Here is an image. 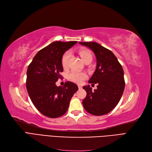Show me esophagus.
<instances>
[{"label":"esophagus","instance_id":"obj_1","mask_svg":"<svg viewBox=\"0 0 152 152\" xmlns=\"http://www.w3.org/2000/svg\"><path fill=\"white\" fill-rule=\"evenodd\" d=\"M78 87H79V89H81L82 88V86H80V85H78Z\"/></svg>","mask_w":152,"mask_h":152}]
</instances>
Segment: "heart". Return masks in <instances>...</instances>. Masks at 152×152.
Segmentation results:
<instances>
[{
	"instance_id": "1",
	"label": "heart",
	"mask_w": 152,
	"mask_h": 152,
	"mask_svg": "<svg viewBox=\"0 0 152 152\" xmlns=\"http://www.w3.org/2000/svg\"><path fill=\"white\" fill-rule=\"evenodd\" d=\"M79 54L80 56L81 57L82 61L86 63L87 61H92L93 56H92V54L89 50L87 49H80L79 51ZM70 57V53L69 51H66L64 53L61 58V65L64 68H66L68 65V61L69 58ZM68 79L72 81L76 82L78 84H80L83 82L86 78L87 75L86 73L81 72L76 70H72L68 73L67 75Z\"/></svg>"
}]
</instances>
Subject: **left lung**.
I'll return each mask as SVG.
<instances>
[{"label":"left lung","instance_id":"1","mask_svg":"<svg viewBox=\"0 0 152 152\" xmlns=\"http://www.w3.org/2000/svg\"><path fill=\"white\" fill-rule=\"evenodd\" d=\"M79 44L93 50L97 62L89 80L92 85L98 84L97 89L93 91L89 85L83 87L87 93L82 101L83 107L92 115H103L111 112L122 97L125 87L123 68L110 50L94 42Z\"/></svg>","mask_w":152,"mask_h":152}]
</instances>
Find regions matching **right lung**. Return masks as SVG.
I'll return each instance as SVG.
<instances>
[{
	"label": "right lung",
	"instance_id": "1",
	"mask_svg": "<svg viewBox=\"0 0 152 152\" xmlns=\"http://www.w3.org/2000/svg\"><path fill=\"white\" fill-rule=\"evenodd\" d=\"M77 42H52L37 53L27 69L26 86L31 102L41 113L49 118L65 114L72 97L79 89L72 82H66L63 87L56 85L63 71V55Z\"/></svg>",
	"mask_w": 152,
	"mask_h": 152
}]
</instances>
